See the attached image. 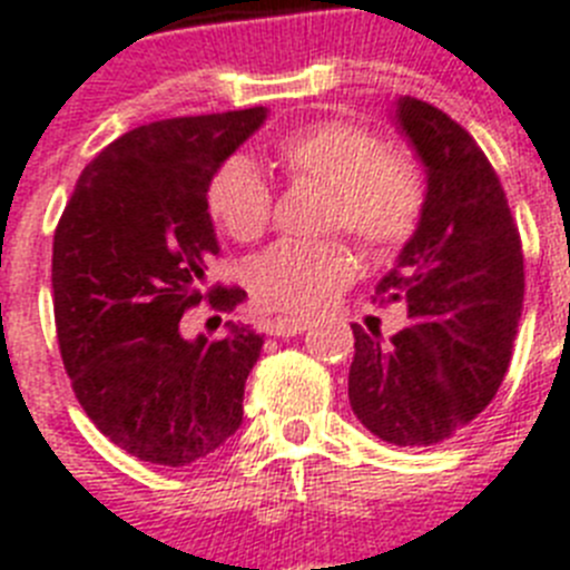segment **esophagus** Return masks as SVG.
Segmentation results:
<instances>
[{"instance_id": "1", "label": "esophagus", "mask_w": 570, "mask_h": 570, "mask_svg": "<svg viewBox=\"0 0 570 570\" xmlns=\"http://www.w3.org/2000/svg\"><path fill=\"white\" fill-rule=\"evenodd\" d=\"M309 327V318H295V315H284L269 322V336H301Z\"/></svg>"}]
</instances>
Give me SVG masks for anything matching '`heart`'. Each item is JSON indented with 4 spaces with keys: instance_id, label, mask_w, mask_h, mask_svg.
Listing matches in <instances>:
<instances>
[{
    "instance_id": "1",
    "label": "heart",
    "mask_w": 570,
    "mask_h": 570,
    "mask_svg": "<svg viewBox=\"0 0 570 570\" xmlns=\"http://www.w3.org/2000/svg\"><path fill=\"white\" fill-rule=\"evenodd\" d=\"M275 159L295 179L330 188L327 228L356 237L367 252L391 255L414 237L425 185L417 165L389 153L362 124L324 118L275 141ZM205 212L237 243H255L272 223V190L248 156H228L205 185ZM353 255L342 243L284 240L252 266V293L263 307L307 315L351 284Z\"/></svg>"
}]
</instances>
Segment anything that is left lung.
<instances>
[{
  "instance_id": "obj_1",
  "label": "left lung",
  "mask_w": 570,
  "mask_h": 570,
  "mask_svg": "<svg viewBox=\"0 0 570 570\" xmlns=\"http://www.w3.org/2000/svg\"><path fill=\"white\" fill-rule=\"evenodd\" d=\"M396 124L425 167L420 226L376 284L409 327L382 338L353 324L351 409L385 443L432 446L490 405L504 382L524 301V255L499 176L475 138L417 98Z\"/></svg>"
}]
</instances>
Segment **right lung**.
Wrapping results in <instances>:
<instances>
[{"label": "right lung", "instance_id": "1", "mask_svg": "<svg viewBox=\"0 0 570 570\" xmlns=\"http://www.w3.org/2000/svg\"><path fill=\"white\" fill-rule=\"evenodd\" d=\"M266 121V107L167 118L124 132L80 174L55 232L60 356L78 403L115 446L159 466L203 461L243 423L263 336L185 338L199 301L234 309L240 286H208L219 252L205 185Z\"/></svg>", "mask_w": 570, "mask_h": 570}]
</instances>
